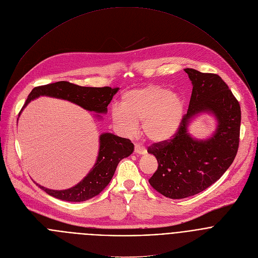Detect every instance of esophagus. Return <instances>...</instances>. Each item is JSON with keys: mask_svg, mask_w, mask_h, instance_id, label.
Instances as JSON below:
<instances>
[{"mask_svg": "<svg viewBox=\"0 0 258 258\" xmlns=\"http://www.w3.org/2000/svg\"><path fill=\"white\" fill-rule=\"evenodd\" d=\"M134 152H135L136 154H145V153H146V149H145L143 146L139 145V144H135V146H134Z\"/></svg>", "mask_w": 258, "mask_h": 258, "instance_id": "obj_1", "label": "esophagus"}]
</instances>
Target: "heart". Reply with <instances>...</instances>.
<instances>
[{
  "label": "heart",
  "mask_w": 258,
  "mask_h": 258,
  "mask_svg": "<svg viewBox=\"0 0 258 258\" xmlns=\"http://www.w3.org/2000/svg\"><path fill=\"white\" fill-rule=\"evenodd\" d=\"M111 119L124 135L137 132L138 123L143 122L142 130L152 142H163L172 138L178 131L184 116L182 99L159 85L131 89L121 96V106L111 108Z\"/></svg>",
  "instance_id": "1"
}]
</instances>
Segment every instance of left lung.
Listing matches in <instances>:
<instances>
[{
    "mask_svg": "<svg viewBox=\"0 0 258 258\" xmlns=\"http://www.w3.org/2000/svg\"><path fill=\"white\" fill-rule=\"evenodd\" d=\"M184 72L192 92L180 127L171 139L153 143L147 149L158 162L148 181L169 199H183L208 188L229 168L239 147L241 110L228 86L216 74L192 69ZM203 111L214 113L218 126L211 139L198 141L187 133V126Z\"/></svg>",
    "mask_w": 258,
    "mask_h": 258,
    "instance_id": "obj_1",
    "label": "left lung"
}]
</instances>
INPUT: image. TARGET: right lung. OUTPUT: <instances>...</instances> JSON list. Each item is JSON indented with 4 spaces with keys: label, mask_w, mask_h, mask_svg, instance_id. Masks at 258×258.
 Here are the masks:
<instances>
[{
    "label": "right lung",
    "mask_w": 258,
    "mask_h": 258,
    "mask_svg": "<svg viewBox=\"0 0 258 258\" xmlns=\"http://www.w3.org/2000/svg\"><path fill=\"white\" fill-rule=\"evenodd\" d=\"M118 90L119 88H90L81 87L70 82H57L34 88L29 94L22 110L30 101L40 96H48L68 100L86 110L103 114L107 112V107ZM133 150L134 145L129 139L112 133H104L100 136V149L96 164L89 174L77 185L63 190H54L35 183L49 196L59 200L68 202L87 201L99 195L109 184L120 160L128 157Z\"/></svg>",
    "instance_id": "add662e5"
}]
</instances>
